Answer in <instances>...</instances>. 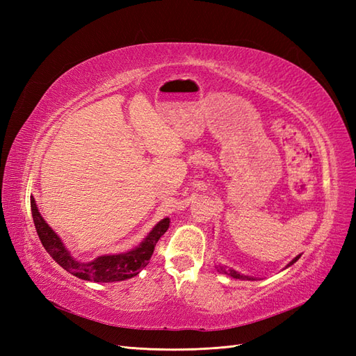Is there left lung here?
<instances>
[{"label":"left lung","mask_w":356,"mask_h":356,"mask_svg":"<svg viewBox=\"0 0 356 356\" xmlns=\"http://www.w3.org/2000/svg\"><path fill=\"white\" fill-rule=\"evenodd\" d=\"M301 257V254L300 255H297L295 257V259H292V261H289L286 264V268H289V266H292V264L297 261L298 259ZM217 270L220 272V274H226V275H229V277H232V278H236V280H257L255 277H249V275H243V274H240V272H237V270H234L232 268H229L228 269V266H223V264H217Z\"/></svg>","instance_id":"1"}]
</instances>
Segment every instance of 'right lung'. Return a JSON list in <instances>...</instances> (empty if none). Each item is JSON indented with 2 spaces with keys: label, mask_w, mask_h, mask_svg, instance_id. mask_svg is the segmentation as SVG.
I'll return each mask as SVG.
<instances>
[{
  "label": "right lung",
  "mask_w": 356,
  "mask_h": 356,
  "mask_svg": "<svg viewBox=\"0 0 356 356\" xmlns=\"http://www.w3.org/2000/svg\"><path fill=\"white\" fill-rule=\"evenodd\" d=\"M30 207H32V217L38 237H40L45 251L63 269L81 280H87V282L113 283L138 275L149 263L159 238L170 228V218L165 217L147 234L139 246L130 249V251L99 255L92 261H81L74 259L63 243L61 237L44 220L33 195H30Z\"/></svg>",
  "instance_id": "1"
}]
</instances>
